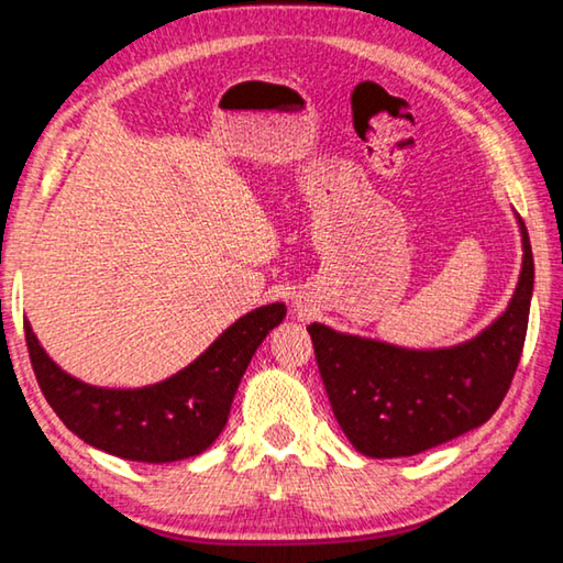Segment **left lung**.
Returning a JSON list of instances; mask_svg holds the SVG:
<instances>
[{"instance_id": "left-lung-1", "label": "left lung", "mask_w": 563, "mask_h": 563, "mask_svg": "<svg viewBox=\"0 0 563 563\" xmlns=\"http://www.w3.org/2000/svg\"><path fill=\"white\" fill-rule=\"evenodd\" d=\"M523 263L508 308L476 338L413 351L373 338L308 325L320 378L353 449L400 459L484 426L501 406L521 361L533 296V255L523 220Z\"/></svg>"}]
</instances>
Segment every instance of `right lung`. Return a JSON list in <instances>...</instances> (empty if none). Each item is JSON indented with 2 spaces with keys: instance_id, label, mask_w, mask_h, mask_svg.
Returning <instances> with one entry per match:
<instances>
[{
  "instance_id": "1",
  "label": "right lung",
  "mask_w": 563,
  "mask_h": 563,
  "mask_svg": "<svg viewBox=\"0 0 563 563\" xmlns=\"http://www.w3.org/2000/svg\"><path fill=\"white\" fill-rule=\"evenodd\" d=\"M283 318V302L250 310L187 368L142 388L89 386L49 358L30 320L24 335L42 394L69 431L110 456L173 463L216 443L250 358Z\"/></svg>"
}]
</instances>
